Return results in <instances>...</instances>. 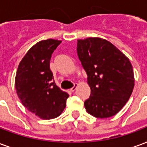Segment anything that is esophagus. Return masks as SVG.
<instances>
[{
	"instance_id": "1",
	"label": "esophagus",
	"mask_w": 147,
	"mask_h": 147,
	"mask_svg": "<svg viewBox=\"0 0 147 147\" xmlns=\"http://www.w3.org/2000/svg\"><path fill=\"white\" fill-rule=\"evenodd\" d=\"M76 88H77V84H75V85H74L73 87H72V88H71V89L70 91H71V92H74L75 90H76Z\"/></svg>"
}]
</instances>
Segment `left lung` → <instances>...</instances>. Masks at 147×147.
<instances>
[{"label":"left lung","instance_id":"8db88e82","mask_svg":"<svg viewBox=\"0 0 147 147\" xmlns=\"http://www.w3.org/2000/svg\"><path fill=\"white\" fill-rule=\"evenodd\" d=\"M77 53L91 90L84 106L96 118H107L120 111L134 88V73L128 57L100 37L78 40Z\"/></svg>","mask_w":147,"mask_h":147}]
</instances>
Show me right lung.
<instances>
[{
	"mask_svg": "<svg viewBox=\"0 0 147 147\" xmlns=\"http://www.w3.org/2000/svg\"><path fill=\"white\" fill-rule=\"evenodd\" d=\"M61 40H41L29 49L18 65L15 86L24 107L40 118L49 120L61 115L68 93L54 82L50 69L51 55Z\"/></svg>",
	"mask_w": 147,
	"mask_h": 147,
	"instance_id": "add662e5",
	"label": "right lung"
}]
</instances>
